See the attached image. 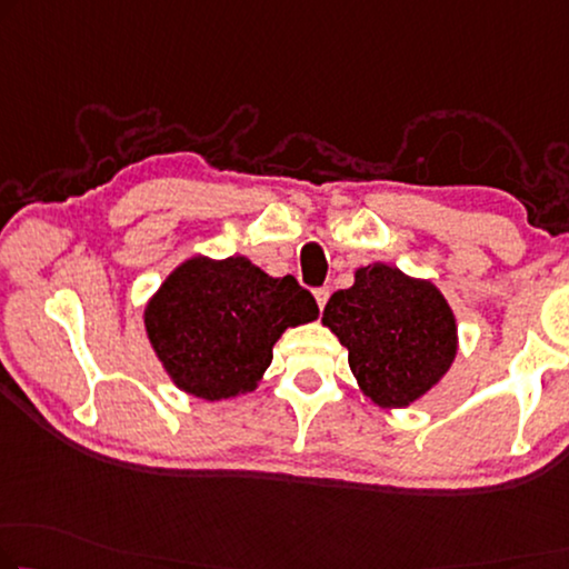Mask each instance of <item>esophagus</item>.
I'll return each mask as SVG.
<instances>
[{"instance_id":"esophagus-1","label":"esophagus","mask_w":569,"mask_h":569,"mask_svg":"<svg viewBox=\"0 0 569 569\" xmlns=\"http://www.w3.org/2000/svg\"><path fill=\"white\" fill-rule=\"evenodd\" d=\"M313 299H317L319 309H325V303H327V299H329V288H327V286L317 288V291H313Z\"/></svg>"}]
</instances>
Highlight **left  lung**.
<instances>
[{
	"instance_id": "8db88e82",
	"label": "left lung",
	"mask_w": 569,
	"mask_h": 569,
	"mask_svg": "<svg viewBox=\"0 0 569 569\" xmlns=\"http://www.w3.org/2000/svg\"><path fill=\"white\" fill-rule=\"evenodd\" d=\"M321 325L350 352L360 391L383 409L419 401L457 355L455 313L442 291L386 262L355 270V283L327 301Z\"/></svg>"
}]
</instances>
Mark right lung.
<instances>
[{"label":"right lung","mask_w":569,"mask_h":569,"mask_svg":"<svg viewBox=\"0 0 569 569\" xmlns=\"http://www.w3.org/2000/svg\"><path fill=\"white\" fill-rule=\"evenodd\" d=\"M319 317L293 276L273 278L248 258H189L146 307V332L181 391L222 401L250 393L288 327Z\"/></svg>","instance_id":"1"}]
</instances>
